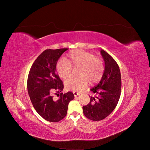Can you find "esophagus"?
<instances>
[{
	"label": "esophagus",
	"instance_id": "obj_1",
	"mask_svg": "<svg viewBox=\"0 0 150 150\" xmlns=\"http://www.w3.org/2000/svg\"><path fill=\"white\" fill-rule=\"evenodd\" d=\"M72 93H73V94H74V96H75V97H76V96H79V95L80 94V93H79V92L73 91Z\"/></svg>",
	"mask_w": 150,
	"mask_h": 150
}]
</instances>
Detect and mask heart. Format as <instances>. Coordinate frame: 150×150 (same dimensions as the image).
I'll list each match as a JSON object with an SVG mask.
<instances>
[{
	"label": "heart",
	"instance_id": "obj_1",
	"mask_svg": "<svg viewBox=\"0 0 150 150\" xmlns=\"http://www.w3.org/2000/svg\"><path fill=\"white\" fill-rule=\"evenodd\" d=\"M72 66L79 67V77L67 79L65 88L67 90L83 91L89 81L96 83L101 80L104 73V64L100 58L91 52L84 50H74L67 55L66 59H61L56 64V71L61 78L66 79L71 75Z\"/></svg>",
	"mask_w": 150,
	"mask_h": 150
}]
</instances>
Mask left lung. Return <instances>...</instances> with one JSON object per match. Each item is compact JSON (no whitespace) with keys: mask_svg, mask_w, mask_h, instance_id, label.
I'll list each match as a JSON object with an SVG mask.
<instances>
[{"mask_svg":"<svg viewBox=\"0 0 150 150\" xmlns=\"http://www.w3.org/2000/svg\"><path fill=\"white\" fill-rule=\"evenodd\" d=\"M100 52L105 65L104 73L98 84L90 89L94 96H89V104L83 107L85 116L93 121L102 120L111 114L118 103L121 89L118 65L104 50Z\"/></svg>","mask_w":150,"mask_h":150,"instance_id":"obj_1","label":"left lung"}]
</instances>
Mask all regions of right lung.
<instances>
[{
    "mask_svg": "<svg viewBox=\"0 0 150 150\" xmlns=\"http://www.w3.org/2000/svg\"><path fill=\"white\" fill-rule=\"evenodd\" d=\"M67 49L45 50L33 63L28 76V90L32 104L38 114L50 122L64 118L68 104L74 98L71 92L61 93L64 85L56 72L58 59ZM54 92L61 93L57 101L52 98Z\"/></svg>",
    "mask_w": 150,
    "mask_h": 150,
    "instance_id": "right-lung-1",
    "label": "right lung"
}]
</instances>
